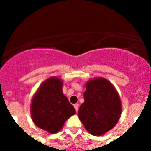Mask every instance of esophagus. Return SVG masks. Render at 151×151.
<instances>
[{"label":"esophagus","instance_id":"1","mask_svg":"<svg viewBox=\"0 0 151 151\" xmlns=\"http://www.w3.org/2000/svg\"><path fill=\"white\" fill-rule=\"evenodd\" d=\"M74 107H75V109H76V111L78 112V104H75Z\"/></svg>","mask_w":151,"mask_h":151}]
</instances>
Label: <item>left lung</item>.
I'll use <instances>...</instances> for the list:
<instances>
[{"label": "left lung", "instance_id": "obj_1", "mask_svg": "<svg viewBox=\"0 0 151 151\" xmlns=\"http://www.w3.org/2000/svg\"><path fill=\"white\" fill-rule=\"evenodd\" d=\"M85 102L78 117L92 135H102L113 129L122 113L119 95L113 84L104 78H94L85 84Z\"/></svg>", "mask_w": 151, "mask_h": 151}]
</instances>
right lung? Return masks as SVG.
Wrapping results in <instances>:
<instances>
[{
	"label": "right lung",
	"mask_w": 151,
	"mask_h": 151,
	"mask_svg": "<svg viewBox=\"0 0 151 151\" xmlns=\"http://www.w3.org/2000/svg\"><path fill=\"white\" fill-rule=\"evenodd\" d=\"M63 81L50 77L41 83L32 98L31 116L38 128L55 134L76 110L63 93Z\"/></svg>",
	"instance_id": "obj_1"
}]
</instances>
